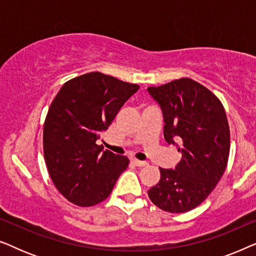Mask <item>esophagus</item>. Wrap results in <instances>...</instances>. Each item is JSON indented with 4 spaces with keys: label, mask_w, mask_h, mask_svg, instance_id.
<instances>
[{
    "label": "esophagus",
    "mask_w": 256,
    "mask_h": 256,
    "mask_svg": "<svg viewBox=\"0 0 256 256\" xmlns=\"http://www.w3.org/2000/svg\"><path fill=\"white\" fill-rule=\"evenodd\" d=\"M134 163L136 166L142 168V166H148V162H146V160H134Z\"/></svg>",
    "instance_id": "obj_1"
}]
</instances>
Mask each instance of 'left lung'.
I'll return each mask as SVG.
<instances>
[{
  "label": "left lung",
  "mask_w": 256,
  "mask_h": 256,
  "mask_svg": "<svg viewBox=\"0 0 256 256\" xmlns=\"http://www.w3.org/2000/svg\"><path fill=\"white\" fill-rule=\"evenodd\" d=\"M164 120V138L182 160L174 169L160 170L149 188L150 200L163 211H191L208 198L225 172L230 155V127L222 102L200 84L182 78L148 87Z\"/></svg>",
  "instance_id": "1"
}]
</instances>
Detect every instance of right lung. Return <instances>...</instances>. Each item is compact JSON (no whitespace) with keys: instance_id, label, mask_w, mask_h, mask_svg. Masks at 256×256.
Masks as SVG:
<instances>
[{"instance_id":"right-lung-1","label":"right lung","mask_w":256,"mask_h":256,"mask_svg":"<svg viewBox=\"0 0 256 256\" xmlns=\"http://www.w3.org/2000/svg\"><path fill=\"white\" fill-rule=\"evenodd\" d=\"M140 88L100 72L65 82L44 124L43 146L54 186L78 206H93L110 194L129 160L96 144L126 101Z\"/></svg>"}]
</instances>
